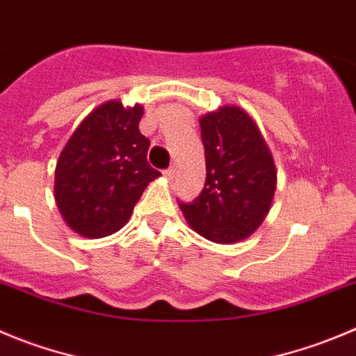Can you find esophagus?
<instances>
[{"label":"esophagus","mask_w":356,"mask_h":356,"mask_svg":"<svg viewBox=\"0 0 356 356\" xmlns=\"http://www.w3.org/2000/svg\"><path fill=\"white\" fill-rule=\"evenodd\" d=\"M163 174H165V177H167L168 181H174V179H175V167H170L168 170L163 172Z\"/></svg>","instance_id":"esophagus-1"}]
</instances>
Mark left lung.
I'll use <instances>...</instances> for the list:
<instances>
[{
	"mask_svg": "<svg viewBox=\"0 0 356 356\" xmlns=\"http://www.w3.org/2000/svg\"><path fill=\"white\" fill-rule=\"evenodd\" d=\"M207 177L191 204H181L189 227L216 244L253 234L270 209L277 172L257 122L225 105L200 118Z\"/></svg>",
	"mask_w": 356,
	"mask_h": 356,
	"instance_id": "8db88e82",
	"label": "left lung"
}]
</instances>
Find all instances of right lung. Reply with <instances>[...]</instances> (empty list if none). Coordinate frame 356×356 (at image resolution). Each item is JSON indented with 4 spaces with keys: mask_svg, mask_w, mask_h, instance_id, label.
Listing matches in <instances>:
<instances>
[{
    "mask_svg": "<svg viewBox=\"0 0 356 356\" xmlns=\"http://www.w3.org/2000/svg\"><path fill=\"white\" fill-rule=\"evenodd\" d=\"M142 105L111 99L91 112L66 142L56 165L54 193L72 230L88 238L112 235L128 223L149 182V138L138 129Z\"/></svg>",
    "mask_w": 356,
    "mask_h": 356,
    "instance_id": "right-lung-1",
    "label": "right lung"
}]
</instances>
